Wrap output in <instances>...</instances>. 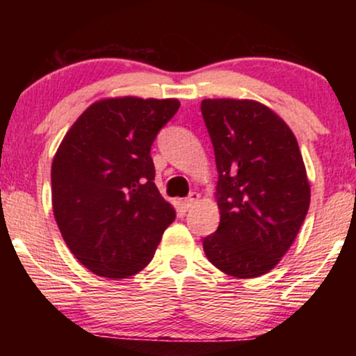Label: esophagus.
<instances>
[{
    "mask_svg": "<svg viewBox=\"0 0 356 356\" xmlns=\"http://www.w3.org/2000/svg\"><path fill=\"white\" fill-rule=\"evenodd\" d=\"M197 202H199V194H197V192H192V194L189 195V197L186 199V201H182V209H184V211H189V209H192V207H194Z\"/></svg>",
    "mask_w": 356,
    "mask_h": 356,
    "instance_id": "34e87169",
    "label": "esophagus"
}]
</instances>
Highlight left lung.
I'll use <instances>...</instances> for the list:
<instances>
[{
    "instance_id": "obj_1",
    "label": "left lung",
    "mask_w": 356,
    "mask_h": 356,
    "mask_svg": "<svg viewBox=\"0 0 356 356\" xmlns=\"http://www.w3.org/2000/svg\"><path fill=\"white\" fill-rule=\"evenodd\" d=\"M201 110L219 181V227L202 241L207 259L226 275L263 276L295 243L312 189L295 134L256 100L206 99Z\"/></svg>"
}]
</instances>
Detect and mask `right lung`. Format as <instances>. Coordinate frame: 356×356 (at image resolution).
<instances>
[{"mask_svg":"<svg viewBox=\"0 0 356 356\" xmlns=\"http://www.w3.org/2000/svg\"><path fill=\"white\" fill-rule=\"evenodd\" d=\"M179 107L177 99H102L53 157V216L73 256L95 275H137L174 222L175 209L154 182L150 147Z\"/></svg>","mask_w":356,"mask_h":356,"instance_id":"right-lung-1","label":"right lung"}]
</instances>
